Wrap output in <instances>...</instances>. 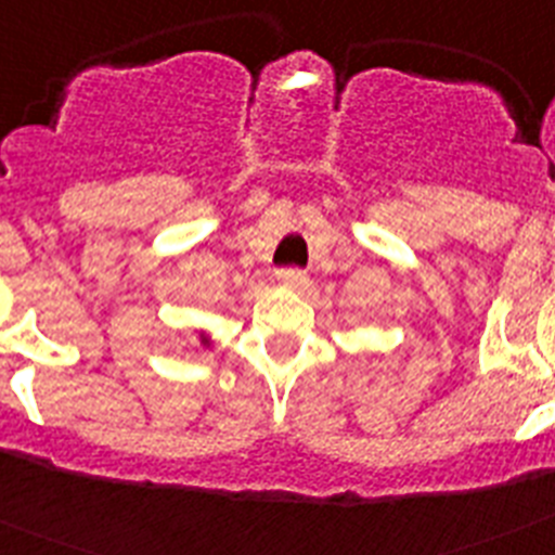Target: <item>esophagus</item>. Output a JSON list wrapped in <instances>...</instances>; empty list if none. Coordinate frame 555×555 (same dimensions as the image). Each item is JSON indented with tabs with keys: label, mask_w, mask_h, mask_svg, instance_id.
Masks as SVG:
<instances>
[{
	"label": "esophagus",
	"mask_w": 555,
	"mask_h": 555,
	"mask_svg": "<svg viewBox=\"0 0 555 555\" xmlns=\"http://www.w3.org/2000/svg\"><path fill=\"white\" fill-rule=\"evenodd\" d=\"M278 281L288 288H300V286H306L308 274L297 267H288V269H281V272H278Z\"/></svg>",
	"instance_id": "34e87169"
}]
</instances>
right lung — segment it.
<instances>
[{"mask_svg":"<svg viewBox=\"0 0 555 555\" xmlns=\"http://www.w3.org/2000/svg\"><path fill=\"white\" fill-rule=\"evenodd\" d=\"M203 345H208V336H203Z\"/></svg>","mask_w":555,"mask_h":555,"instance_id":"obj_1","label":"right lung"}]
</instances>
